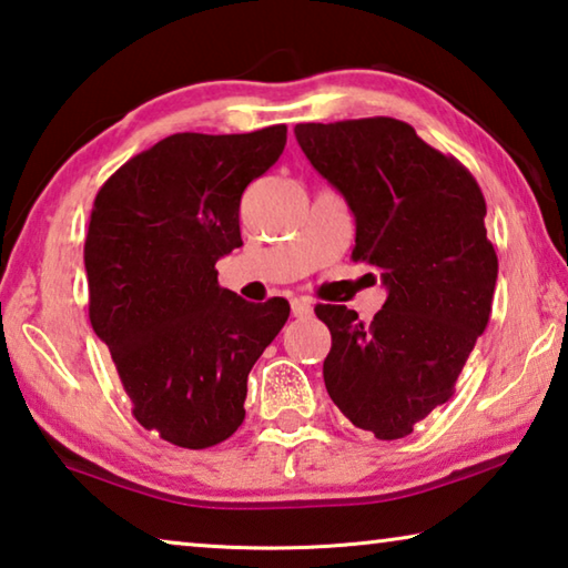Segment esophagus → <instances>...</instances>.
I'll return each mask as SVG.
<instances>
[{
    "instance_id": "1",
    "label": "esophagus",
    "mask_w": 568,
    "mask_h": 568,
    "mask_svg": "<svg viewBox=\"0 0 568 568\" xmlns=\"http://www.w3.org/2000/svg\"><path fill=\"white\" fill-rule=\"evenodd\" d=\"M291 308H293L295 318H305V316H311V313H313V303L308 298H293Z\"/></svg>"
}]
</instances>
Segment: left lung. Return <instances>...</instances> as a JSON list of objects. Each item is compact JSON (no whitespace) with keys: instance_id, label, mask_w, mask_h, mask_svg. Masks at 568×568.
Masks as SVG:
<instances>
[{"instance_id":"1","label":"left lung","mask_w":568,"mask_h":568,"mask_svg":"<svg viewBox=\"0 0 568 568\" xmlns=\"http://www.w3.org/2000/svg\"><path fill=\"white\" fill-rule=\"evenodd\" d=\"M303 154L356 220L354 263L382 273L372 323L316 305L331 331L323 382L333 404L376 439L407 437L445 404L490 321L498 255L470 171L397 119L295 125Z\"/></svg>"}]
</instances>
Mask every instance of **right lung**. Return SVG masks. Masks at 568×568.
I'll return each mask as SVG.
<instances>
[{
  "mask_svg": "<svg viewBox=\"0 0 568 568\" xmlns=\"http://www.w3.org/2000/svg\"><path fill=\"white\" fill-rule=\"evenodd\" d=\"M285 125L174 133L125 161L90 212V326L111 351L141 427L204 449L245 419L247 374L291 316L220 287L217 260L242 245L240 200L281 159Z\"/></svg>",
  "mask_w": 568,
  "mask_h": 568,
  "instance_id": "right-lung-1",
  "label": "right lung"
}]
</instances>
